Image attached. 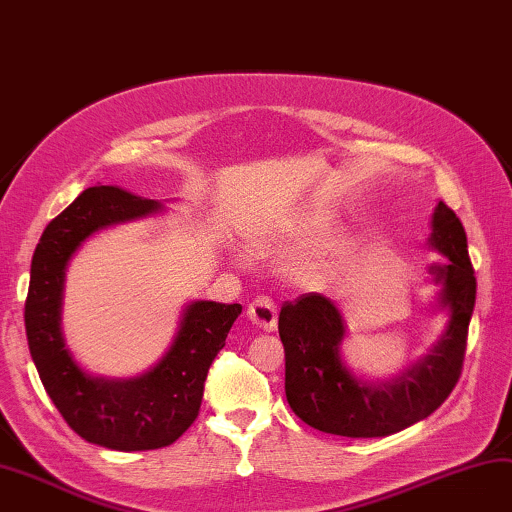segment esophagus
<instances>
[{
  "instance_id": "34e87169",
  "label": "esophagus",
  "mask_w": 512,
  "mask_h": 512,
  "mask_svg": "<svg viewBox=\"0 0 512 512\" xmlns=\"http://www.w3.org/2000/svg\"><path fill=\"white\" fill-rule=\"evenodd\" d=\"M247 318L252 321L256 327L265 332H274L278 316H276V307L272 303V298L267 296H258L252 301V305L247 307Z\"/></svg>"
}]
</instances>
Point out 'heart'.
Listing matches in <instances>:
<instances>
[{
  "mask_svg": "<svg viewBox=\"0 0 512 512\" xmlns=\"http://www.w3.org/2000/svg\"><path fill=\"white\" fill-rule=\"evenodd\" d=\"M334 234V220L325 216L323 211L301 209L292 211L287 216H278L274 220H265L252 229L249 245L258 254H292L298 249H307L321 245ZM236 263L243 265L245 256L240 252L231 254ZM341 252L336 247H325L314 256L305 258L301 265H296L294 274L301 283H321L323 278L332 274V269L339 263Z\"/></svg>",
  "mask_w": 512,
  "mask_h": 512,
  "instance_id": "1",
  "label": "heart"
}]
</instances>
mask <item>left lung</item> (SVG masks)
Segmentation results:
<instances>
[{"mask_svg": "<svg viewBox=\"0 0 512 512\" xmlns=\"http://www.w3.org/2000/svg\"><path fill=\"white\" fill-rule=\"evenodd\" d=\"M428 245L448 258L428 267L439 285L432 312H446L448 321L430 352L392 379H365L347 365V323L332 298L312 292L281 307L285 397L307 426L341 437H388L430 417L448 399L464 363L477 281L464 225L441 200L432 211Z\"/></svg>", "mask_w": 512, "mask_h": 512, "instance_id": "left-lung-1", "label": "left lung"}]
</instances>
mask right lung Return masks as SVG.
I'll return each mask as SVG.
<instances>
[{"label":"right lung","instance_id":"right-lung-1","mask_svg":"<svg viewBox=\"0 0 512 512\" xmlns=\"http://www.w3.org/2000/svg\"><path fill=\"white\" fill-rule=\"evenodd\" d=\"M160 211L162 202L118 187L82 191L44 229L24 307L28 350L55 408L82 439L122 452L165 448L196 421L209 365L243 312L238 303H187L169 350L138 376L113 379L77 363L62 330L66 267L86 238Z\"/></svg>","mask_w":512,"mask_h":512}]
</instances>
